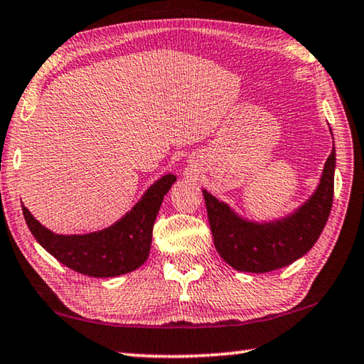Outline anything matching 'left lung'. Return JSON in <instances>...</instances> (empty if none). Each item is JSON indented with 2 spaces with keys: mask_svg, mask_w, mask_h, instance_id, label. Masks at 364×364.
I'll return each instance as SVG.
<instances>
[{
  "mask_svg": "<svg viewBox=\"0 0 364 364\" xmlns=\"http://www.w3.org/2000/svg\"><path fill=\"white\" fill-rule=\"evenodd\" d=\"M335 147L325 161L317 191L294 214L273 224H253L203 191L215 250L232 268L268 273L306 255L321 237L333 204Z\"/></svg>",
  "mask_w": 364,
  "mask_h": 364,
  "instance_id": "left-lung-1",
  "label": "left lung"
}]
</instances>
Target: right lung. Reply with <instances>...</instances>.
<instances>
[{
  "mask_svg": "<svg viewBox=\"0 0 364 364\" xmlns=\"http://www.w3.org/2000/svg\"><path fill=\"white\" fill-rule=\"evenodd\" d=\"M175 181L173 175L160 178L124 219L88 235H57L42 227L24 205L23 214L36 240L65 267L93 278H111L137 269L149 258L156 214Z\"/></svg>",
  "mask_w": 364,
  "mask_h": 364,
  "instance_id": "right-lung-1",
  "label": "right lung"
}]
</instances>
